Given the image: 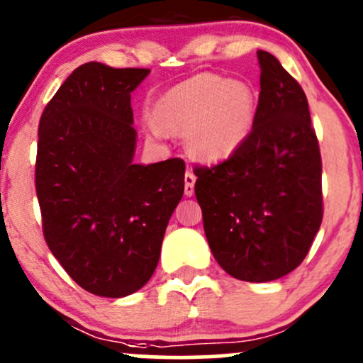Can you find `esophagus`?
Returning a JSON list of instances; mask_svg holds the SVG:
<instances>
[{
    "label": "esophagus",
    "mask_w": 363,
    "mask_h": 363,
    "mask_svg": "<svg viewBox=\"0 0 363 363\" xmlns=\"http://www.w3.org/2000/svg\"><path fill=\"white\" fill-rule=\"evenodd\" d=\"M195 174L192 173V171H186L185 174V195L186 197H192L194 195V186H195Z\"/></svg>",
    "instance_id": "obj_1"
}]
</instances>
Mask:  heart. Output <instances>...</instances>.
Wrapping results in <instances>:
<instances>
[{
	"label": "heart",
	"instance_id": "1",
	"mask_svg": "<svg viewBox=\"0 0 363 363\" xmlns=\"http://www.w3.org/2000/svg\"><path fill=\"white\" fill-rule=\"evenodd\" d=\"M149 135L183 133L190 156L207 164L230 160L250 138L257 118V96L242 80L197 75L177 84L154 101Z\"/></svg>",
	"mask_w": 363,
	"mask_h": 363
}]
</instances>
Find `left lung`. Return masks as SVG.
<instances>
[{
  "instance_id": "8db88e82",
  "label": "left lung",
  "mask_w": 363,
  "mask_h": 363,
  "mask_svg": "<svg viewBox=\"0 0 363 363\" xmlns=\"http://www.w3.org/2000/svg\"><path fill=\"white\" fill-rule=\"evenodd\" d=\"M252 135L221 164L195 171L203 231L219 266L267 283L302 264L323 221V164L307 97L276 56L259 50Z\"/></svg>"
}]
</instances>
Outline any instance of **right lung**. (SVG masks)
Instances as JSON below:
<instances>
[{
    "label": "right lung",
    "mask_w": 363,
    "mask_h": 363,
    "mask_svg": "<svg viewBox=\"0 0 363 363\" xmlns=\"http://www.w3.org/2000/svg\"><path fill=\"white\" fill-rule=\"evenodd\" d=\"M147 68L80 65L39 123L35 192L44 238L77 284L121 298L156 271L185 162L137 164L130 96Z\"/></svg>",
    "instance_id": "right-lung-1"
}]
</instances>
